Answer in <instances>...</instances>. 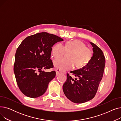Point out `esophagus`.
<instances>
[{
    "instance_id": "esophagus-1",
    "label": "esophagus",
    "mask_w": 121,
    "mask_h": 121,
    "mask_svg": "<svg viewBox=\"0 0 121 121\" xmlns=\"http://www.w3.org/2000/svg\"><path fill=\"white\" fill-rule=\"evenodd\" d=\"M55 71H56V74H57V75H58V74H59L60 73H62L63 72V71H62L61 69H56Z\"/></svg>"
}]
</instances>
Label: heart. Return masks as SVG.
Returning a JSON list of instances; mask_svg holds the SVG:
<instances>
[{"instance_id": "obj_1", "label": "heart", "mask_w": 121, "mask_h": 121, "mask_svg": "<svg viewBox=\"0 0 121 121\" xmlns=\"http://www.w3.org/2000/svg\"><path fill=\"white\" fill-rule=\"evenodd\" d=\"M66 52H69L68 58H60L54 61V66L63 70L86 66L91 60L93 52L91 49L86 47L83 42L79 40H71L66 43L64 46L61 43H56L52 48V55L54 58H60Z\"/></svg>"}]
</instances>
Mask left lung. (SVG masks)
I'll use <instances>...</instances> for the list:
<instances>
[{
	"label": "left lung",
	"mask_w": 121,
	"mask_h": 121,
	"mask_svg": "<svg viewBox=\"0 0 121 121\" xmlns=\"http://www.w3.org/2000/svg\"><path fill=\"white\" fill-rule=\"evenodd\" d=\"M90 43L94 52L91 60L86 66L70 72L76 78L67 73V79L63 85L65 96L74 103H84L93 99L103 77L105 64L104 53L95 43Z\"/></svg>",
	"instance_id": "left-lung-1"
}]
</instances>
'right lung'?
<instances>
[{
  "label": "right lung",
  "mask_w": 121,
  "mask_h": 121,
  "mask_svg": "<svg viewBox=\"0 0 121 121\" xmlns=\"http://www.w3.org/2000/svg\"><path fill=\"white\" fill-rule=\"evenodd\" d=\"M62 41V38L52 34L38 33L27 37L17 48L14 72L17 86L26 96L37 98L47 91L56 72H46L42 69L53 68L50 59L52 47Z\"/></svg>",
  "instance_id": "add662e5"
}]
</instances>
